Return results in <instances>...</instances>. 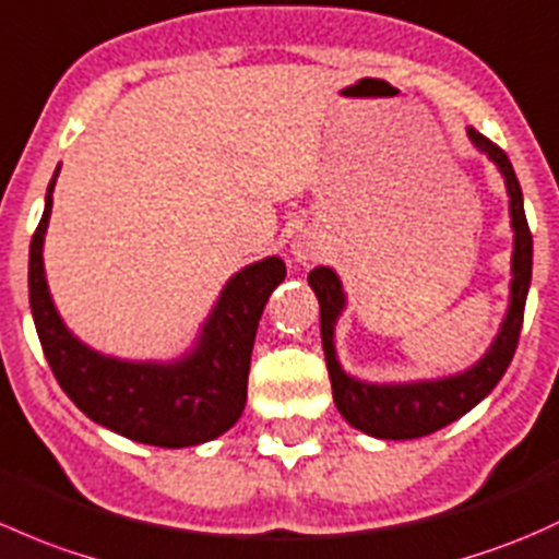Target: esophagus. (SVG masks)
Wrapping results in <instances>:
<instances>
[{
    "mask_svg": "<svg viewBox=\"0 0 559 559\" xmlns=\"http://www.w3.org/2000/svg\"><path fill=\"white\" fill-rule=\"evenodd\" d=\"M292 254H295L297 262H310L321 254V240L316 238L313 233H299L295 240H292Z\"/></svg>",
    "mask_w": 559,
    "mask_h": 559,
    "instance_id": "esophagus-1",
    "label": "esophagus"
}]
</instances>
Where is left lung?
I'll return each mask as SVG.
<instances>
[{
	"label": "left lung",
	"mask_w": 559,
	"mask_h": 559,
	"mask_svg": "<svg viewBox=\"0 0 559 559\" xmlns=\"http://www.w3.org/2000/svg\"><path fill=\"white\" fill-rule=\"evenodd\" d=\"M468 139L485 152L501 171L509 192V214H512L514 251H512V286H509V310L498 329L496 340L466 372L450 374L439 380H418V383H367L345 372L334 350V324L345 310V292L337 273L332 267H313L308 275L310 289L319 297L321 308V345H324L329 380H332V396L340 415L358 428L378 439H418L439 428L450 426L468 409L477 407L481 399L498 385L507 367L512 364L516 340H520L522 316H525V299L531 289L533 270V235L525 219L522 190L512 160L507 152L479 131L468 128Z\"/></svg>",
	"instance_id": "obj_1"
}]
</instances>
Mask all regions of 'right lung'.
Wrapping results in <instances>:
<instances>
[{
    "instance_id": "obj_1",
    "label": "right lung",
    "mask_w": 559,
    "mask_h": 559,
    "mask_svg": "<svg viewBox=\"0 0 559 559\" xmlns=\"http://www.w3.org/2000/svg\"><path fill=\"white\" fill-rule=\"evenodd\" d=\"M58 171L47 185L43 219L28 249V302L58 385L93 423L141 444L192 448L230 431L246 407L257 326L273 289L286 278V264L267 257L235 273L195 348L176 361L98 354L69 332L47 289L43 246Z\"/></svg>"
}]
</instances>
